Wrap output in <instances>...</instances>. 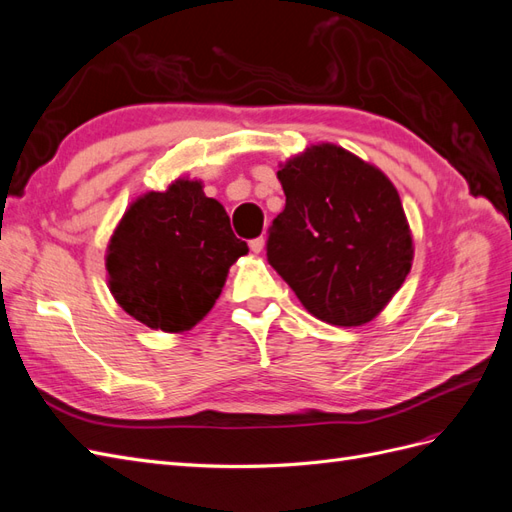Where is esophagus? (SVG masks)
<instances>
[{"mask_svg": "<svg viewBox=\"0 0 512 512\" xmlns=\"http://www.w3.org/2000/svg\"><path fill=\"white\" fill-rule=\"evenodd\" d=\"M250 250H252L254 254H260L262 250H265V237H258V239H252V241H250Z\"/></svg>", "mask_w": 512, "mask_h": 512, "instance_id": "esophagus-1", "label": "esophagus"}]
</instances>
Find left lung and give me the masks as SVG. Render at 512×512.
Returning a JSON list of instances; mask_svg holds the SVG:
<instances>
[{
    "label": "left lung",
    "mask_w": 512,
    "mask_h": 512,
    "mask_svg": "<svg viewBox=\"0 0 512 512\" xmlns=\"http://www.w3.org/2000/svg\"><path fill=\"white\" fill-rule=\"evenodd\" d=\"M286 207L269 230V265L309 314L361 327L389 305L414 260L391 179L344 147L320 143L277 170Z\"/></svg>",
    "instance_id": "8db88e82"
}]
</instances>
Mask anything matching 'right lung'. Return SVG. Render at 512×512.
Segmentation results:
<instances>
[{"label":"right lung","instance_id":"1","mask_svg":"<svg viewBox=\"0 0 512 512\" xmlns=\"http://www.w3.org/2000/svg\"><path fill=\"white\" fill-rule=\"evenodd\" d=\"M243 254L222 203L205 196L203 181L179 177L132 200L106 247V280L123 312L183 333L211 312Z\"/></svg>","mask_w":512,"mask_h":512}]
</instances>
